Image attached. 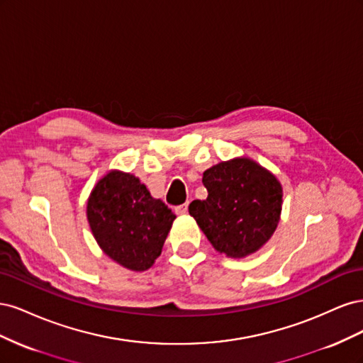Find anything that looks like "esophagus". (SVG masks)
<instances>
[{
  "label": "esophagus",
  "mask_w": 363,
  "mask_h": 363,
  "mask_svg": "<svg viewBox=\"0 0 363 363\" xmlns=\"http://www.w3.org/2000/svg\"><path fill=\"white\" fill-rule=\"evenodd\" d=\"M175 213H177V215H186V213H188V204H180V206H177V207H175Z\"/></svg>",
  "instance_id": "esophagus-1"
}]
</instances>
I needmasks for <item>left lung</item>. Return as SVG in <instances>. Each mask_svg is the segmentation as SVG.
<instances>
[{
    "mask_svg": "<svg viewBox=\"0 0 363 363\" xmlns=\"http://www.w3.org/2000/svg\"><path fill=\"white\" fill-rule=\"evenodd\" d=\"M206 200H194L189 213L213 248L240 259L272 236L281 212V186L250 159L221 162L204 171Z\"/></svg>",
    "mask_w": 363,
    "mask_h": 363,
    "instance_id": "left-lung-1",
    "label": "left lung"
}]
</instances>
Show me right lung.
I'll return each mask as SVG.
<instances>
[{
	"label": "right lung",
	"mask_w": 363,
	"mask_h": 363,
	"mask_svg": "<svg viewBox=\"0 0 363 363\" xmlns=\"http://www.w3.org/2000/svg\"><path fill=\"white\" fill-rule=\"evenodd\" d=\"M175 215L152 199L135 175L112 171L87 201V221L106 255L131 271H145L160 256Z\"/></svg>",
	"instance_id": "obj_1"
}]
</instances>
